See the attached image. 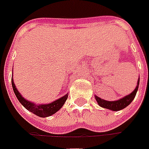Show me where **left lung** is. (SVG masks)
<instances>
[{
  "instance_id": "obj_1",
  "label": "left lung",
  "mask_w": 149,
  "mask_h": 149,
  "mask_svg": "<svg viewBox=\"0 0 149 149\" xmlns=\"http://www.w3.org/2000/svg\"><path fill=\"white\" fill-rule=\"evenodd\" d=\"M140 80L138 79L137 81V85L136 89H134V91L132 92L129 95H127L123 98L122 99H119L118 100H116V101H107V100H104L100 98V97L95 96V98L97 100L98 104L100 105V107L104 108H108V109H110L111 111H119L123 109L128 106V105L130 104V103L133 101V100L134 99V97L136 96V93H137V89H138V86H139Z\"/></svg>"
}]
</instances>
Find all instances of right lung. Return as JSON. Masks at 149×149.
Instances as JSON below:
<instances>
[{
	"label": "right lung",
	"instance_id": "right-lung-1",
	"mask_svg": "<svg viewBox=\"0 0 149 149\" xmlns=\"http://www.w3.org/2000/svg\"><path fill=\"white\" fill-rule=\"evenodd\" d=\"M12 85L13 88V91L15 93V96L24 108H26L28 111H30L31 112H33L34 115H36L40 117H48L55 114L57 111H59L60 108H62L63 105L64 104V103L68 99V95L66 94L63 97L55 100L53 102L48 104H41L36 105L33 103H31L28 101L26 99H24L21 94H20L17 89L15 88V84L13 81V79H12Z\"/></svg>",
	"mask_w": 149,
	"mask_h": 149
}]
</instances>
